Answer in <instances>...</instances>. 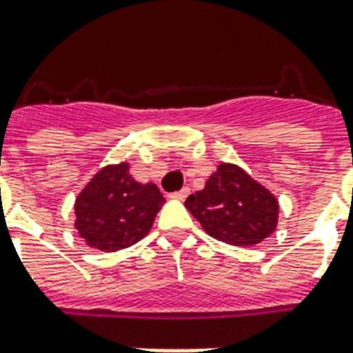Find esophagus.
Listing matches in <instances>:
<instances>
[{
    "instance_id": "1",
    "label": "esophagus",
    "mask_w": 353,
    "mask_h": 353,
    "mask_svg": "<svg viewBox=\"0 0 353 353\" xmlns=\"http://www.w3.org/2000/svg\"><path fill=\"white\" fill-rule=\"evenodd\" d=\"M189 194V188H183L180 189V191H176V193L171 194V198H174V200H185Z\"/></svg>"
}]
</instances>
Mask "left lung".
Returning a JSON list of instances; mask_svg holds the SVG:
<instances>
[{"label": "left lung", "mask_w": 353, "mask_h": 353, "mask_svg": "<svg viewBox=\"0 0 353 353\" xmlns=\"http://www.w3.org/2000/svg\"><path fill=\"white\" fill-rule=\"evenodd\" d=\"M183 205L209 236L234 247L261 243L278 227V198L229 162L218 165L205 188L189 194Z\"/></svg>", "instance_id": "obj_1"}]
</instances>
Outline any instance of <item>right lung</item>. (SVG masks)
Wrapping results in <instances>:
<instances>
[{"mask_svg": "<svg viewBox=\"0 0 353 353\" xmlns=\"http://www.w3.org/2000/svg\"><path fill=\"white\" fill-rule=\"evenodd\" d=\"M164 202L155 183L131 176L128 162L106 165L75 198V229L93 249L117 252L151 231Z\"/></svg>", "mask_w": 353, "mask_h": 353, "instance_id": "obj_1", "label": "right lung"}]
</instances>
